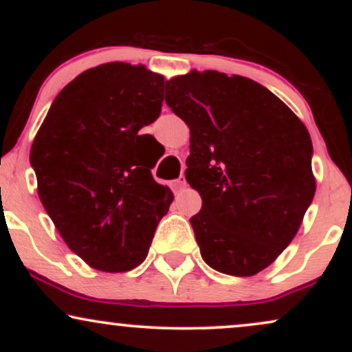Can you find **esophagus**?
<instances>
[{"label":"esophagus","instance_id":"1","mask_svg":"<svg viewBox=\"0 0 352 352\" xmlns=\"http://www.w3.org/2000/svg\"><path fill=\"white\" fill-rule=\"evenodd\" d=\"M187 186V182H186V177L184 176H181V177H177V179L175 181V187L176 189H184V187Z\"/></svg>","mask_w":352,"mask_h":352}]
</instances>
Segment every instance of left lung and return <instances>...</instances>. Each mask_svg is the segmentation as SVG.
<instances>
[{"instance_id":"8db88e82","label":"left lung","mask_w":352,"mask_h":352,"mask_svg":"<svg viewBox=\"0 0 352 352\" xmlns=\"http://www.w3.org/2000/svg\"><path fill=\"white\" fill-rule=\"evenodd\" d=\"M165 102L190 129L186 179L201 197L190 218L204 261L252 277L295 237L316 194L305 123L256 81L190 70Z\"/></svg>"}]
</instances>
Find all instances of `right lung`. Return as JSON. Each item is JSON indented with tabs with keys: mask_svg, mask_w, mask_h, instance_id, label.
Returning a JSON list of instances; mask_svg holds the SVG:
<instances>
[{
	"mask_svg": "<svg viewBox=\"0 0 352 352\" xmlns=\"http://www.w3.org/2000/svg\"><path fill=\"white\" fill-rule=\"evenodd\" d=\"M165 76L126 62L85 70L56 96L30 148L46 213L93 269L126 272L148 253L173 199L139 131L155 122Z\"/></svg>",
	"mask_w": 352,
	"mask_h": 352,
	"instance_id": "obj_1",
	"label": "right lung"
}]
</instances>
